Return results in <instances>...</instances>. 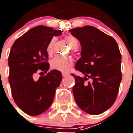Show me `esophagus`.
<instances>
[{
  "mask_svg": "<svg viewBox=\"0 0 133 133\" xmlns=\"http://www.w3.org/2000/svg\"><path fill=\"white\" fill-rule=\"evenodd\" d=\"M62 76H63V77H65V76H67V75H69V73H64V72H62Z\"/></svg>",
  "mask_w": 133,
  "mask_h": 133,
  "instance_id": "obj_1",
  "label": "esophagus"
}]
</instances>
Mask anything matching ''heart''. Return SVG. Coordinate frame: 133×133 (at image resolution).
Listing matches in <instances>:
<instances>
[{
    "instance_id": "1",
    "label": "heart",
    "mask_w": 133,
    "mask_h": 133,
    "mask_svg": "<svg viewBox=\"0 0 133 133\" xmlns=\"http://www.w3.org/2000/svg\"><path fill=\"white\" fill-rule=\"evenodd\" d=\"M66 41L72 49H76L78 46V41L75 37L71 36L66 37ZM55 42H56V38H53L47 44L46 51L49 54H51L53 51ZM73 62L71 58L69 57H64L61 56H56L51 60V66L52 69L62 72L68 71L70 69V68L73 66Z\"/></svg>"
}]
</instances>
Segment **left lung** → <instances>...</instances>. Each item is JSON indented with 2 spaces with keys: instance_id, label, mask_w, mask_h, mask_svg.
<instances>
[{
  "instance_id": "obj_1",
  "label": "left lung",
  "mask_w": 133,
  "mask_h": 133,
  "mask_svg": "<svg viewBox=\"0 0 133 133\" xmlns=\"http://www.w3.org/2000/svg\"><path fill=\"white\" fill-rule=\"evenodd\" d=\"M69 31L81 44V58L75 69L84 77L71 74L73 88L78 107L90 115H99L112 107L122 80V55L113 38L92 26L72 29ZM89 79L90 81L87 82Z\"/></svg>"
}]
</instances>
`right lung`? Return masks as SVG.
Wrapping results in <instances>:
<instances>
[{
	"label": "right lung",
	"instance_id": "1",
	"mask_svg": "<svg viewBox=\"0 0 133 133\" xmlns=\"http://www.w3.org/2000/svg\"><path fill=\"white\" fill-rule=\"evenodd\" d=\"M62 32L49 26H37L18 38L11 46L8 58L11 94L17 106L27 115H40L54 101L62 80L61 72L52 70L37 81L34 75L38 70L48 71L46 46L53 37L60 36Z\"/></svg>",
	"mask_w": 133,
	"mask_h": 133
}]
</instances>
